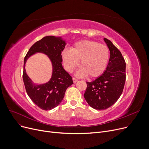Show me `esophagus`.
Listing matches in <instances>:
<instances>
[{"instance_id":"34e87169","label":"esophagus","mask_w":149,"mask_h":149,"mask_svg":"<svg viewBox=\"0 0 149 149\" xmlns=\"http://www.w3.org/2000/svg\"><path fill=\"white\" fill-rule=\"evenodd\" d=\"M72 80H73V82H74V83H77V82L78 81V80H77V79H75V77H73V78H72Z\"/></svg>"}]
</instances>
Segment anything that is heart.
Here are the masks:
<instances>
[{"mask_svg": "<svg viewBox=\"0 0 149 149\" xmlns=\"http://www.w3.org/2000/svg\"><path fill=\"white\" fill-rule=\"evenodd\" d=\"M64 65L68 72H71L80 62L78 76L86 75L90 78L97 77L103 74L109 58V50L105 45L82 40L76 43L70 49H66L62 52Z\"/></svg>", "mask_w": 149, "mask_h": 149, "instance_id": "obj_1", "label": "heart"}]
</instances>
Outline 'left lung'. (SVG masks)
<instances>
[{
	"label": "left lung",
	"instance_id": "1",
	"mask_svg": "<svg viewBox=\"0 0 149 149\" xmlns=\"http://www.w3.org/2000/svg\"><path fill=\"white\" fill-rule=\"evenodd\" d=\"M104 40L110 51V58L103 74L92 82H86L84 97L88 104L97 110L112 106L123 92L126 81V62L121 52L108 39Z\"/></svg>",
	"mask_w": 149,
	"mask_h": 149
}]
</instances>
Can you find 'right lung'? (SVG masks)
<instances>
[{
	"instance_id": "right-lung-1",
	"label": "right lung",
	"mask_w": 149,
	"mask_h": 149,
	"mask_svg": "<svg viewBox=\"0 0 149 149\" xmlns=\"http://www.w3.org/2000/svg\"><path fill=\"white\" fill-rule=\"evenodd\" d=\"M65 45V41L60 37L46 36L31 47L24 58L23 80L27 94L38 107L45 111L51 110L60 104L67 88L74 83L71 76L63 69L61 64V54ZM37 52L48 55L53 65L50 80L42 85L34 84L26 74L24 68L27 58Z\"/></svg>"
}]
</instances>
